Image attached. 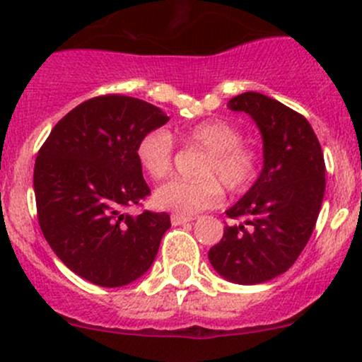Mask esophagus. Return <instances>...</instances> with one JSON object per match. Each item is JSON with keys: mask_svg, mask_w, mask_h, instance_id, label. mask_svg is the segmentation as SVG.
<instances>
[{"mask_svg": "<svg viewBox=\"0 0 362 362\" xmlns=\"http://www.w3.org/2000/svg\"><path fill=\"white\" fill-rule=\"evenodd\" d=\"M191 216L178 215V213H173V215H171V223H173V226H182V223H187L191 222Z\"/></svg>", "mask_w": 362, "mask_h": 362, "instance_id": "34e87169", "label": "esophagus"}]
</instances>
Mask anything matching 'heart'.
<instances>
[{
    "label": "heart",
    "mask_w": 362,
    "mask_h": 362,
    "mask_svg": "<svg viewBox=\"0 0 362 362\" xmlns=\"http://www.w3.org/2000/svg\"><path fill=\"white\" fill-rule=\"evenodd\" d=\"M185 146L206 152L196 170L197 180H173L154 192V204L163 210L191 216L208 210L222 199L223 187L232 194L246 192L257 182L262 156L243 144L245 135L226 119H206L178 130ZM136 161L152 180H165L173 170L175 146L166 130H152L140 136Z\"/></svg>",
    "instance_id": "heart-1"
}]
</instances>
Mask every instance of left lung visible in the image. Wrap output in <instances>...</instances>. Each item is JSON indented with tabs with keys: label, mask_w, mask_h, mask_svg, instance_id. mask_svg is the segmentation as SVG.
<instances>
[{
	"label": "left lung",
	"mask_w": 362,
	"mask_h": 362,
	"mask_svg": "<svg viewBox=\"0 0 362 362\" xmlns=\"http://www.w3.org/2000/svg\"><path fill=\"white\" fill-rule=\"evenodd\" d=\"M250 114L264 139V170L234 206L223 238L208 251L213 269L238 284H258L286 272L309 243L326 189L321 144L300 112L257 91L230 98Z\"/></svg>",
	"instance_id": "1"
}]
</instances>
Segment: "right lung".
Returning a JSON list of instances; mask_svg holds the SVG:
<instances>
[{
	"mask_svg": "<svg viewBox=\"0 0 362 362\" xmlns=\"http://www.w3.org/2000/svg\"><path fill=\"white\" fill-rule=\"evenodd\" d=\"M168 119L140 98L100 95L67 112L37 152V222L57 257L83 279L124 286L154 262L170 215L124 210L151 194L136 144Z\"/></svg>",
	"mask_w": 362,
	"mask_h": 362,
	"instance_id": "right-lung-1",
	"label": "right lung"
}]
</instances>
